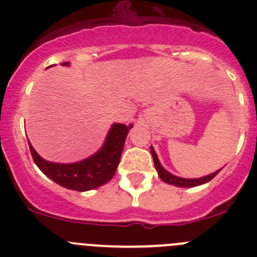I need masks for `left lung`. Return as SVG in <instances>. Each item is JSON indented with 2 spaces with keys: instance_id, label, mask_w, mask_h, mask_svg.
<instances>
[{
  "instance_id": "left-lung-1",
  "label": "left lung",
  "mask_w": 257,
  "mask_h": 257,
  "mask_svg": "<svg viewBox=\"0 0 257 257\" xmlns=\"http://www.w3.org/2000/svg\"><path fill=\"white\" fill-rule=\"evenodd\" d=\"M151 153L153 156V161H154V166H156L157 171H158V175H160V178L162 179V181L167 184H171V185H176V187H181V188H192V187H197V185H201V184H205L208 183L210 180H212L215 176L220 172L216 171L213 172V174L207 175L205 178H201V179H183V178H178V176H175V175L170 174V172L166 171L163 169L162 166H161L160 161H158V157H157L156 152H154L153 147H151Z\"/></svg>"
}]
</instances>
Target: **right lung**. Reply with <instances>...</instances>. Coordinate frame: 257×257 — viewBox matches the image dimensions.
<instances>
[{
    "instance_id": "1",
    "label": "right lung",
    "mask_w": 257,
    "mask_h": 257,
    "mask_svg": "<svg viewBox=\"0 0 257 257\" xmlns=\"http://www.w3.org/2000/svg\"><path fill=\"white\" fill-rule=\"evenodd\" d=\"M68 65V63H63ZM130 127L121 123H114L106 136L103 148L92 157L76 163H52L41 158L37 152L29 144L31 154L38 169L47 178L67 189L86 192L100 187L113 178L118 163L121 160L124 140Z\"/></svg>"
}]
</instances>
